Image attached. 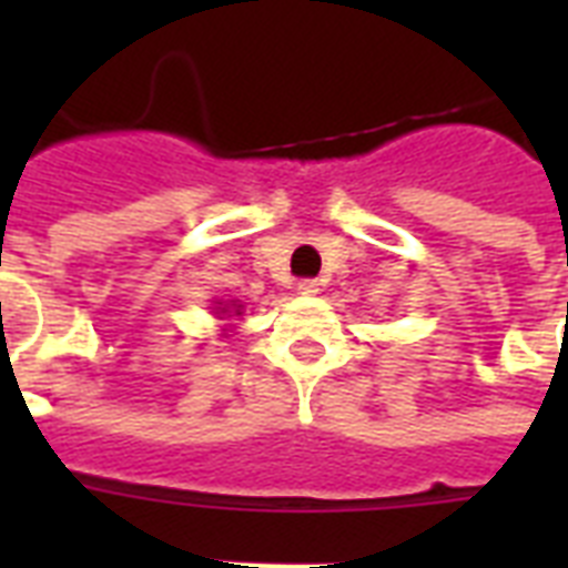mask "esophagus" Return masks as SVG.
Returning <instances> with one entry per match:
<instances>
[{"label": "esophagus", "instance_id": "esophagus-1", "mask_svg": "<svg viewBox=\"0 0 568 568\" xmlns=\"http://www.w3.org/2000/svg\"><path fill=\"white\" fill-rule=\"evenodd\" d=\"M297 292L301 294H318L321 292V283L318 280H301V283H297Z\"/></svg>", "mask_w": 568, "mask_h": 568}]
</instances>
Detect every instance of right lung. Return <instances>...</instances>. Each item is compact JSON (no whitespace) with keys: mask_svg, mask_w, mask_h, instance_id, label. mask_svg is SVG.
<instances>
[{"mask_svg":"<svg viewBox=\"0 0 568 568\" xmlns=\"http://www.w3.org/2000/svg\"><path fill=\"white\" fill-rule=\"evenodd\" d=\"M217 312H221V315H241V306H235V303H221V306H217Z\"/></svg>","mask_w":568,"mask_h":568,"instance_id":"right-lung-1","label":"right lung"}]
</instances>
